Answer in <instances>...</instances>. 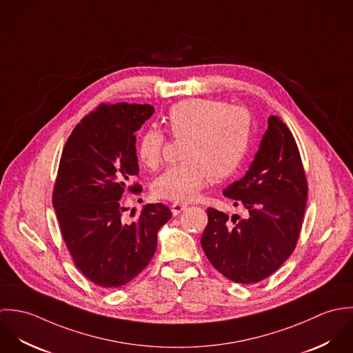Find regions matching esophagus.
<instances>
[{"instance_id":"esophagus-1","label":"esophagus","mask_w":353,"mask_h":353,"mask_svg":"<svg viewBox=\"0 0 353 353\" xmlns=\"http://www.w3.org/2000/svg\"><path fill=\"white\" fill-rule=\"evenodd\" d=\"M186 206H188V203H183V202H174V203L171 205L172 214H174V216L179 214L182 210H185V209H186Z\"/></svg>"}]
</instances>
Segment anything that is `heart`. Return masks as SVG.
Segmentation results:
<instances>
[{
    "label": "heart",
    "mask_w": 353,
    "mask_h": 353,
    "mask_svg": "<svg viewBox=\"0 0 353 353\" xmlns=\"http://www.w3.org/2000/svg\"><path fill=\"white\" fill-rule=\"evenodd\" d=\"M165 123L170 134L183 140L182 163L167 168L152 186L157 199L189 201L210 181H223L242 165L252 143V119L243 107L214 99H188L174 104ZM165 136L148 128L140 136L136 154L148 170L159 167Z\"/></svg>",
    "instance_id": "heart-1"
}]
</instances>
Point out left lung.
<instances>
[{
  "label": "left lung",
  "mask_w": 353,
  "mask_h": 353,
  "mask_svg": "<svg viewBox=\"0 0 353 353\" xmlns=\"http://www.w3.org/2000/svg\"><path fill=\"white\" fill-rule=\"evenodd\" d=\"M259 150L245 176L223 193L246 217L208 208L202 250L227 279L258 283L296 248L307 201V179L296 141L279 117H269Z\"/></svg>",
  "instance_id": "left-lung-1"
}]
</instances>
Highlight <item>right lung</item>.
<instances>
[{
  "label": "right lung",
  "instance_id": "right-lung-1",
  "mask_svg": "<svg viewBox=\"0 0 353 353\" xmlns=\"http://www.w3.org/2000/svg\"><path fill=\"white\" fill-rule=\"evenodd\" d=\"M150 104L101 103L73 129L61 154L52 206L77 269L101 288L132 281L157 248V231L171 219L148 203L133 223L123 220V194H140L134 133L151 118Z\"/></svg>",
  "mask_w": 353,
  "mask_h": 353
}]
</instances>
